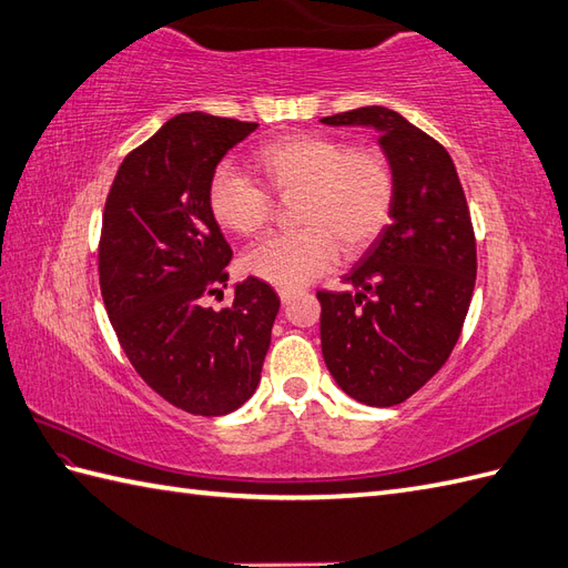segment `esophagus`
I'll use <instances>...</instances> for the list:
<instances>
[{"instance_id": "obj_1", "label": "esophagus", "mask_w": 568, "mask_h": 568, "mask_svg": "<svg viewBox=\"0 0 568 568\" xmlns=\"http://www.w3.org/2000/svg\"><path fill=\"white\" fill-rule=\"evenodd\" d=\"M295 295H297V290H295V287H278V297H281L283 305H287V302L293 300Z\"/></svg>"}]
</instances>
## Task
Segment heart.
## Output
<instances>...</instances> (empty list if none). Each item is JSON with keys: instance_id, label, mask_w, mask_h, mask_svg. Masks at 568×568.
<instances>
[{"instance_id": "obj_1", "label": "heart", "mask_w": 568, "mask_h": 568, "mask_svg": "<svg viewBox=\"0 0 568 568\" xmlns=\"http://www.w3.org/2000/svg\"><path fill=\"white\" fill-rule=\"evenodd\" d=\"M252 169L261 184L230 166L217 169L207 207L222 230L256 236L273 215L265 190L297 195L295 224L302 230L271 236L244 258V268L266 283H307L332 268L338 252L361 256L389 222L397 181L379 150H351L338 138L295 133L258 148Z\"/></svg>"}]
</instances>
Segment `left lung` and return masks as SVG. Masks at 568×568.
Wrapping results in <instances>:
<instances>
[{
    "label": "left lung",
    "mask_w": 568,
    "mask_h": 568,
    "mask_svg": "<svg viewBox=\"0 0 568 568\" xmlns=\"http://www.w3.org/2000/svg\"><path fill=\"white\" fill-rule=\"evenodd\" d=\"M324 125H365L397 181L392 222L322 302V355L348 397L394 406L440 371L463 332L477 281L467 197L440 142L385 105L322 118Z\"/></svg>",
    "instance_id": "left-lung-1"
}]
</instances>
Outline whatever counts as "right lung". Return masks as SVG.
<instances>
[{"label": "right lung", "mask_w": 568, "mask_h": 568, "mask_svg": "<svg viewBox=\"0 0 568 568\" xmlns=\"http://www.w3.org/2000/svg\"><path fill=\"white\" fill-rule=\"evenodd\" d=\"M258 123L179 113L130 152L105 197L99 281L113 332L148 385L183 412L224 416L258 387L281 300L254 275L230 307L232 248L207 207L220 160Z\"/></svg>", "instance_id": "right-lung-1"}]
</instances>
